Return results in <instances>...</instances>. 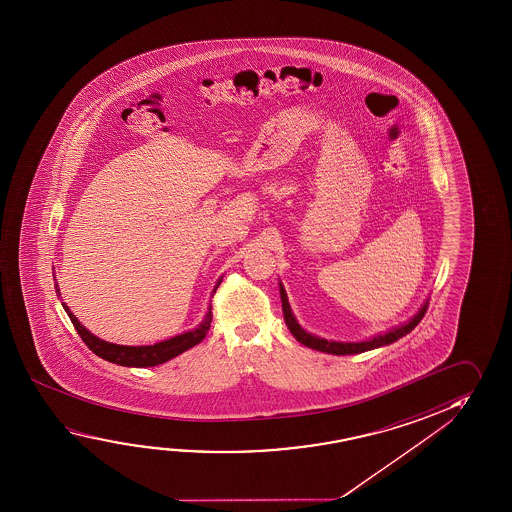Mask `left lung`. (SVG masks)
<instances>
[{
	"mask_svg": "<svg viewBox=\"0 0 512 512\" xmlns=\"http://www.w3.org/2000/svg\"><path fill=\"white\" fill-rule=\"evenodd\" d=\"M280 298H282L285 325L291 330L294 339H296L298 343H302L303 346H307V348L318 350V352L332 353V355H353V353L368 352V350H375V348H380V346L394 343V341H398L400 337L409 334L412 328L418 325L419 321L425 316L428 307V302H425V305L419 309L418 314H416L409 323H405L402 327L393 328V330H389V332L382 334V336L373 337V339L361 341V343H339V341H327V339L312 336V334L305 332V330L298 325V321L294 318L293 310H291V305H289V300H287L284 285L282 284H280Z\"/></svg>",
	"mask_w": 512,
	"mask_h": 512,
	"instance_id": "left-lung-1",
	"label": "left lung"
}]
</instances>
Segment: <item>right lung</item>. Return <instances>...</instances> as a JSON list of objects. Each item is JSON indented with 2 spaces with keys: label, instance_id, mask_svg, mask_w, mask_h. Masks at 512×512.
Returning a JSON list of instances; mask_svg holds the SVG:
<instances>
[{
  "label": "right lung",
  "instance_id": "right-lung-1",
  "mask_svg": "<svg viewBox=\"0 0 512 512\" xmlns=\"http://www.w3.org/2000/svg\"><path fill=\"white\" fill-rule=\"evenodd\" d=\"M221 282V280H219ZM218 282V284H219ZM59 291V289H57ZM64 310L68 312L69 319L76 328L78 336L82 337L89 350L96 353L105 361L114 362L119 366H128V368H150V366H159L173 359L180 353L187 352L189 348H193L198 343H202L207 332H209L210 321H212V312H207V316L203 319L198 328L189 330L180 336L171 337L168 341L162 343L150 344V346H123V344L107 343L100 337L93 336L87 328L75 318V314L66 307V303H62Z\"/></svg>",
  "mask_w": 512,
  "mask_h": 512
}]
</instances>
